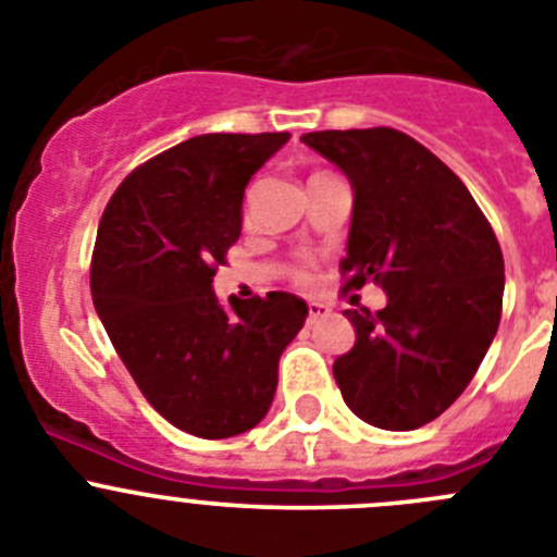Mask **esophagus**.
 <instances>
[{
  "label": "esophagus",
  "mask_w": 557,
  "mask_h": 557,
  "mask_svg": "<svg viewBox=\"0 0 557 557\" xmlns=\"http://www.w3.org/2000/svg\"><path fill=\"white\" fill-rule=\"evenodd\" d=\"M329 312H331L329 304H320V300H312V304H309V320H320Z\"/></svg>",
  "instance_id": "34e87169"
}]
</instances>
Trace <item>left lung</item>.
I'll list each match as a JSON object with an SVG mask.
<instances>
[{"label":"left lung","mask_w":557,"mask_h":557,"mask_svg":"<svg viewBox=\"0 0 557 557\" xmlns=\"http://www.w3.org/2000/svg\"><path fill=\"white\" fill-rule=\"evenodd\" d=\"M300 140L354 187L348 287L379 284L386 306L348 309L356 345L334 379L356 417L384 431L436 420L467 389L499 325V243L461 178L389 126Z\"/></svg>","instance_id":"left-lung-1"}]
</instances>
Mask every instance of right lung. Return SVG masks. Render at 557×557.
<instances>
[{
    "label": "right lung",
    "mask_w": 557,
    "mask_h": 557,
    "mask_svg": "<svg viewBox=\"0 0 557 557\" xmlns=\"http://www.w3.org/2000/svg\"><path fill=\"white\" fill-rule=\"evenodd\" d=\"M287 132L198 135L132 171L96 234L90 293L146 400L178 431L226 438L264 420L278 359L309 306L293 293L228 306L212 289L253 173Z\"/></svg>",
    "instance_id": "add662e5"
}]
</instances>
